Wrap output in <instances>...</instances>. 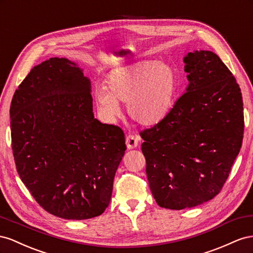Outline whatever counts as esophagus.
I'll return each instance as SVG.
<instances>
[{"label":"esophagus","instance_id":"obj_1","mask_svg":"<svg viewBox=\"0 0 253 253\" xmlns=\"http://www.w3.org/2000/svg\"><path fill=\"white\" fill-rule=\"evenodd\" d=\"M126 145L128 149H133L139 145V139L132 134H129L126 138Z\"/></svg>","mask_w":253,"mask_h":253}]
</instances>
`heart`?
<instances>
[{"mask_svg": "<svg viewBox=\"0 0 253 253\" xmlns=\"http://www.w3.org/2000/svg\"><path fill=\"white\" fill-rule=\"evenodd\" d=\"M106 89L98 88L93 98L100 117L113 123L121 115L120 103L142 126H153L169 113L177 93V76L169 63L139 60L112 69Z\"/></svg>", "mask_w": 253, "mask_h": 253, "instance_id": "1", "label": "heart"}]
</instances>
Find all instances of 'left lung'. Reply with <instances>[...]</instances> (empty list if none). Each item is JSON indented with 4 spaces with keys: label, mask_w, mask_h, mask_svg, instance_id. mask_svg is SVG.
I'll use <instances>...</instances> for the list:
<instances>
[{
    "label": "left lung",
    "mask_w": 253,
    "mask_h": 253,
    "mask_svg": "<svg viewBox=\"0 0 253 253\" xmlns=\"http://www.w3.org/2000/svg\"><path fill=\"white\" fill-rule=\"evenodd\" d=\"M189 81L169 113L143 130V155L158 206L196 207L217 195L242 147L243 97L236 79L211 50L183 57Z\"/></svg>",
    "instance_id": "left-lung-1"
}]
</instances>
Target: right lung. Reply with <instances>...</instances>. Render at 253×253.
I'll return each mask as SVG.
<instances>
[{"mask_svg":"<svg viewBox=\"0 0 253 253\" xmlns=\"http://www.w3.org/2000/svg\"><path fill=\"white\" fill-rule=\"evenodd\" d=\"M10 121L17 170L36 201L64 219L103 214L125 135L94 119L84 70L58 57L34 67L14 92Z\"/></svg>","mask_w":253,"mask_h":253,"instance_id":"1","label":"right lung"}]
</instances>
